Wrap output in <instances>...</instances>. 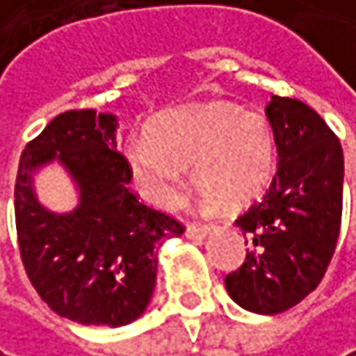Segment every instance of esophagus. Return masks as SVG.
Masks as SVG:
<instances>
[{
  "instance_id": "esophagus-1",
  "label": "esophagus",
  "mask_w": 356,
  "mask_h": 356,
  "mask_svg": "<svg viewBox=\"0 0 356 356\" xmlns=\"http://www.w3.org/2000/svg\"><path fill=\"white\" fill-rule=\"evenodd\" d=\"M210 232V224H189L187 230H185V236H187L189 241H204Z\"/></svg>"
}]
</instances>
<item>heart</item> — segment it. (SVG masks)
<instances>
[{
	"label": "heart",
	"instance_id": "b5f03b06",
	"mask_svg": "<svg viewBox=\"0 0 356 356\" xmlns=\"http://www.w3.org/2000/svg\"><path fill=\"white\" fill-rule=\"evenodd\" d=\"M124 154L148 204L173 210L183 193V169L206 206L241 208L257 200L275 169L269 122L230 104L183 106L161 113L148 134L126 140Z\"/></svg>",
	"mask_w": 356,
	"mask_h": 356
}]
</instances>
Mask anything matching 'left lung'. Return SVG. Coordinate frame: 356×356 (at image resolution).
Wrapping results in <instances>:
<instances>
[{"label": "left lung", "instance_id": "8db88e82", "mask_svg": "<svg viewBox=\"0 0 356 356\" xmlns=\"http://www.w3.org/2000/svg\"><path fill=\"white\" fill-rule=\"evenodd\" d=\"M267 118L277 173L261 202L236 220L248 250L226 275L228 296L244 309L273 316L300 304L326 273L342 218V146L300 99L273 95Z\"/></svg>", "mask_w": 356, "mask_h": 356}]
</instances>
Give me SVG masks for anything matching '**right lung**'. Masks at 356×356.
<instances>
[{
  "mask_svg": "<svg viewBox=\"0 0 356 356\" xmlns=\"http://www.w3.org/2000/svg\"><path fill=\"white\" fill-rule=\"evenodd\" d=\"M118 118L58 113L28 143L16 177V230L24 269L52 312L85 326H126L145 314L156 283V244L183 234L171 216L138 202L115 143ZM60 162L80 204L56 214L38 202L33 173Z\"/></svg>",
  "mask_w": 356,
  "mask_h": 356,
  "instance_id": "obj_1",
  "label": "right lung"
}]
</instances>
